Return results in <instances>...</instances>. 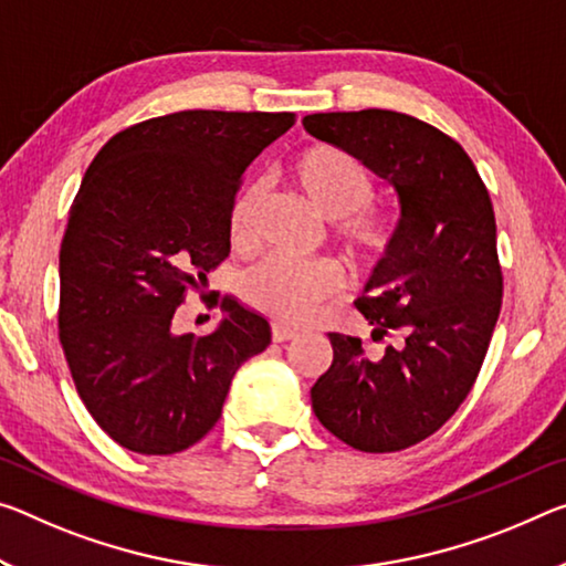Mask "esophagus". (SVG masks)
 Instances as JSON below:
<instances>
[{"instance_id":"esophagus-1","label":"esophagus","mask_w":566,"mask_h":566,"mask_svg":"<svg viewBox=\"0 0 566 566\" xmlns=\"http://www.w3.org/2000/svg\"><path fill=\"white\" fill-rule=\"evenodd\" d=\"M300 332L292 329V327H284V325H272V339L274 343H286V339H294Z\"/></svg>"}]
</instances>
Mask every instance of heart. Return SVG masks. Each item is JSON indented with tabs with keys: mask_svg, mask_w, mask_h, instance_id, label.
<instances>
[{
	"mask_svg": "<svg viewBox=\"0 0 566 566\" xmlns=\"http://www.w3.org/2000/svg\"><path fill=\"white\" fill-rule=\"evenodd\" d=\"M292 176L322 217L337 221V239L357 269L367 272L390 254L392 227L370 209L378 188L363 160L335 146H312L294 160ZM262 199L264 184L251 181L231 203L229 237L237 247H247L254 237ZM339 290L343 274L337 264H297L282 256L262 259L239 280V292L247 304L292 325L310 319L319 302L335 297Z\"/></svg>",
	"mask_w": 566,
	"mask_h": 566,
	"instance_id": "heart-1",
	"label": "heart"
}]
</instances>
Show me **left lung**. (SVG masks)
<instances>
[{
	"mask_svg": "<svg viewBox=\"0 0 566 566\" xmlns=\"http://www.w3.org/2000/svg\"><path fill=\"white\" fill-rule=\"evenodd\" d=\"M304 130L392 186L400 219L357 310L360 337L329 332L332 365L312 410L332 436L365 453H390L433 436L469 396L501 312L504 276L496 219L469 154L433 125L396 111L315 113Z\"/></svg>",
	"mask_w": 566,
	"mask_h": 566,
	"instance_id": "8db88e82",
	"label": "left lung"
}]
</instances>
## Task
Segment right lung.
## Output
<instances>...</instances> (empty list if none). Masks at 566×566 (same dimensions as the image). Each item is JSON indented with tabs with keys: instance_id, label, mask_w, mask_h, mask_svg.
Wrapping results in <instances>:
<instances>
[{
	"instance_id": "obj_1",
	"label": "right lung",
	"mask_w": 566,
	"mask_h": 566,
	"mask_svg": "<svg viewBox=\"0 0 566 566\" xmlns=\"http://www.w3.org/2000/svg\"><path fill=\"white\" fill-rule=\"evenodd\" d=\"M292 125L294 113H170L120 130L85 170L60 247V343L90 416L133 453L199 443L239 367L272 343L231 297L211 335H178L174 317L229 256L247 166Z\"/></svg>"
}]
</instances>
